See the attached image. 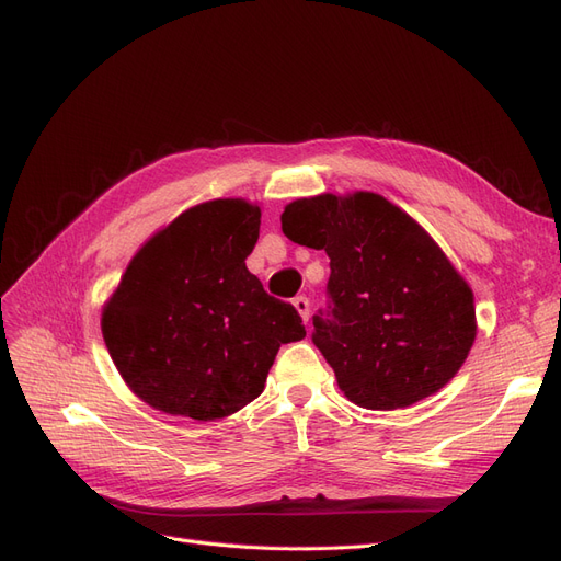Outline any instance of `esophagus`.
<instances>
[{"label":"esophagus","mask_w":561,"mask_h":561,"mask_svg":"<svg viewBox=\"0 0 561 561\" xmlns=\"http://www.w3.org/2000/svg\"><path fill=\"white\" fill-rule=\"evenodd\" d=\"M293 304H295L297 313L301 316L304 325H307V322H309V316H311V301H309L307 297H295V299H293Z\"/></svg>","instance_id":"1"}]
</instances>
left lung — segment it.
I'll list each match as a JSON object with an SVG mask.
<instances>
[{"label": "left lung", "instance_id": "8db88e82", "mask_svg": "<svg viewBox=\"0 0 561 561\" xmlns=\"http://www.w3.org/2000/svg\"><path fill=\"white\" fill-rule=\"evenodd\" d=\"M280 225L330 257L313 344L351 402L398 410L454 379L478 332L472 290L426 229L371 192L297 198Z\"/></svg>", "mask_w": 561, "mask_h": 561}]
</instances>
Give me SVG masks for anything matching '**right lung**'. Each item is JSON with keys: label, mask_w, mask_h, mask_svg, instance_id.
<instances>
[{"label": "right lung", "mask_w": 561, "mask_h": 561, "mask_svg": "<svg viewBox=\"0 0 561 561\" xmlns=\"http://www.w3.org/2000/svg\"><path fill=\"white\" fill-rule=\"evenodd\" d=\"M260 206L215 198L138 250L103 309V336L128 388L154 410L225 419L257 398L280 344L307 336L293 304L266 295L245 260Z\"/></svg>", "instance_id": "obj_1"}]
</instances>
